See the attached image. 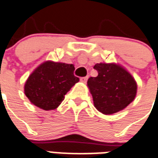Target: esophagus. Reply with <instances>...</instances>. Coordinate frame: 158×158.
Masks as SVG:
<instances>
[{
    "mask_svg": "<svg viewBox=\"0 0 158 158\" xmlns=\"http://www.w3.org/2000/svg\"><path fill=\"white\" fill-rule=\"evenodd\" d=\"M87 79H88V77H85L81 78L80 80H81V82H84V83H86V82H87Z\"/></svg>",
    "mask_w": 158,
    "mask_h": 158,
    "instance_id": "34e87169",
    "label": "esophagus"
}]
</instances>
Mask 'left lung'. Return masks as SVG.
Returning a JSON list of instances; mask_svg holds the SVG:
<instances>
[{
  "instance_id": "1",
  "label": "left lung",
  "mask_w": 158,
  "mask_h": 158,
  "mask_svg": "<svg viewBox=\"0 0 158 158\" xmlns=\"http://www.w3.org/2000/svg\"><path fill=\"white\" fill-rule=\"evenodd\" d=\"M96 77H90L87 87L94 107L103 114H112L125 109L133 102L137 83L129 71L116 63H97Z\"/></svg>"
}]
</instances>
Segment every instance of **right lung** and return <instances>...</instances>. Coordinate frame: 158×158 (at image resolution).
<instances>
[{
    "instance_id": "add662e5",
    "label": "right lung",
    "mask_w": 158,
    "mask_h": 158,
    "mask_svg": "<svg viewBox=\"0 0 158 158\" xmlns=\"http://www.w3.org/2000/svg\"><path fill=\"white\" fill-rule=\"evenodd\" d=\"M74 71L72 64L44 61L28 77L24 85V93L40 109H57L67 92L79 81V78L74 76Z\"/></svg>"
}]
</instances>
